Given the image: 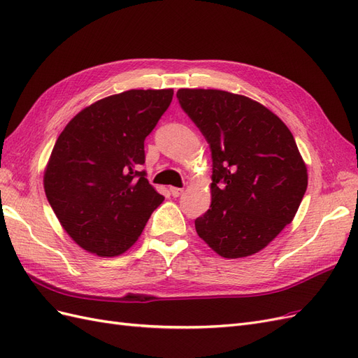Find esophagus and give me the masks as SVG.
<instances>
[{
    "label": "esophagus",
    "mask_w": 358,
    "mask_h": 358,
    "mask_svg": "<svg viewBox=\"0 0 358 358\" xmlns=\"http://www.w3.org/2000/svg\"><path fill=\"white\" fill-rule=\"evenodd\" d=\"M170 192H171V196H173V197H179V196H182L183 188H176V187H171V188H170Z\"/></svg>",
    "instance_id": "34e87169"
}]
</instances>
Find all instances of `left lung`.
Instances as JSON below:
<instances>
[{
  "label": "left lung",
  "instance_id": "1",
  "mask_svg": "<svg viewBox=\"0 0 358 358\" xmlns=\"http://www.w3.org/2000/svg\"><path fill=\"white\" fill-rule=\"evenodd\" d=\"M176 96L212 152V203L196 220L197 234L224 258L262 251L294 218L308 188L294 137L248 96L220 90Z\"/></svg>",
  "mask_w": 358,
  "mask_h": 358
}]
</instances>
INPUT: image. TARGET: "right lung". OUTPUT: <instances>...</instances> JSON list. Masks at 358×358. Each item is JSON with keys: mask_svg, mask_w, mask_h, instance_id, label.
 I'll list each match as a JSON object with an SVG mask.
<instances>
[{"mask_svg": "<svg viewBox=\"0 0 358 358\" xmlns=\"http://www.w3.org/2000/svg\"><path fill=\"white\" fill-rule=\"evenodd\" d=\"M173 90H131L76 115L59 134L45 171L49 204L71 239L99 257L131 248L164 200L148 182L145 138Z\"/></svg>", "mask_w": 358, "mask_h": 358, "instance_id": "obj_1", "label": "right lung"}]
</instances>
